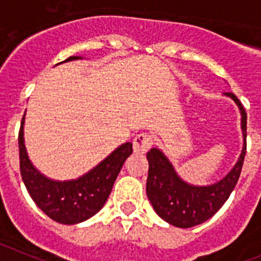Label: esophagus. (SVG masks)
<instances>
[{"mask_svg": "<svg viewBox=\"0 0 261 261\" xmlns=\"http://www.w3.org/2000/svg\"><path fill=\"white\" fill-rule=\"evenodd\" d=\"M152 146V137L147 134H139L134 139V152L138 155H143Z\"/></svg>", "mask_w": 261, "mask_h": 261, "instance_id": "esophagus-1", "label": "esophagus"}]
</instances>
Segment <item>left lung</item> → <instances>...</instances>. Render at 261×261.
<instances>
[{"label": "left lung", "instance_id": "left-lung-1", "mask_svg": "<svg viewBox=\"0 0 261 261\" xmlns=\"http://www.w3.org/2000/svg\"><path fill=\"white\" fill-rule=\"evenodd\" d=\"M226 96L232 99L239 109L243 147L238 162L225 177L210 185L189 184L180 177L162 149L151 148L147 152L149 165L147 197L156 214L169 225L189 228L212 218L227 201L239 180L246 156L247 114L235 94L226 93Z\"/></svg>", "mask_w": 261, "mask_h": 261}]
</instances>
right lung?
I'll list each match as a JSON object with an SVG mask.
<instances>
[{"mask_svg":"<svg viewBox=\"0 0 261 261\" xmlns=\"http://www.w3.org/2000/svg\"><path fill=\"white\" fill-rule=\"evenodd\" d=\"M81 59L84 58L69 56L62 63ZM18 144L22 180L27 192L44 214L63 225H76L87 221L102 209L112 193L118 173L126 159L133 153V143L127 142L115 148L102 162L80 177L59 181L44 176L31 163L24 146V115Z\"/></svg>","mask_w":261,"mask_h":261,"instance_id":"obj_1","label":"right lung"}]
</instances>
